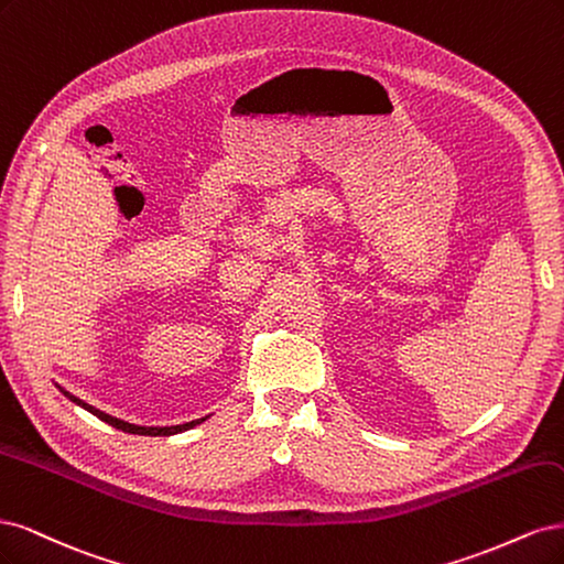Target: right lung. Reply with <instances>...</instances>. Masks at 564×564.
Instances as JSON below:
<instances>
[{"mask_svg":"<svg viewBox=\"0 0 564 564\" xmlns=\"http://www.w3.org/2000/svg\"><path fill=\"white\" fill-rule=\"evenodd\" d=\"M56 387L61 389V393H63L65 398H69L72 403L79 405V408H84V410H86V412H90V414H96L100 422L110 424V426H115V429H119V431H123V433H133V435H175V433L189 431V429H194V426H198V424L208 420V416H202V420H194V422H187V424H177V426H138V424H131V422L117 420V416H112V414H107V412H102V410H98V408H94V405L84 403L82 398L72 395V393H69V391H65L61 384H56Z\"/></svg>","mask_w":564,"mask_h":564,"instance_id":"obj_1","label":"right lung"}]
</instances>
